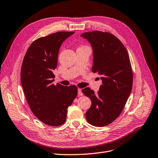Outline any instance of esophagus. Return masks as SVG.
<instances>
[{"label":"esophagus","instance_id":"obj_1","mask_svg":"<svg viewBox=\"0 0 158 158\" xmlns=\"http://www.w3.org/2000/svg\"><path fill=\"white\" fill-rule=\"evenodd\" d=\"M78 95L79 96H82L83 95V92H82V91H81V89H80V88H79V89H78Z\"/></svg>","mask_w":158,"mask_h":158}]
</instances>
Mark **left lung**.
<instances>
[{
  "label": "left lung",
  "instance_id": "left-lung-1",
  "mask_svg": "<svg viewBox=\"0 0 158 158\" xmlns=\"http://www.w3.org/2000/svg\"><path fill=\"white\" fill-rule=\"evenodd\" d=\"M81 36L91 44L92 72L100 75L102 80L97 94L89 87L82 89L91 100L85 113L86 120L94 127H105L120 115L130 94L133 71L129 55L122 42L111 33L94 30Z\"/></svg>",
  "mask_w": 158,
  "mask_h": 158
}]
</instances>
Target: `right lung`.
Returning a JSON list of instances; mask_svg holds the SVG:
<instances>
[{"label": "right lung", "mask_w": 158, "mask_h": 158, "mask_svg": "<svg viewBox=\"0 0 158 158\" xmlns=\"http://www.w3.org/2000/svg\"><path fill=\"white\" fill-rule=\"evenodd\" d=\"M74 33L58 31L40 37L30 45L23 61L21 81L30 110L40 121L51 127L65 122L67 108L77 96L76 85L52 83L60 47Z\"/></svg>", "instance_id": "right-lung-1"}]
</instances>
